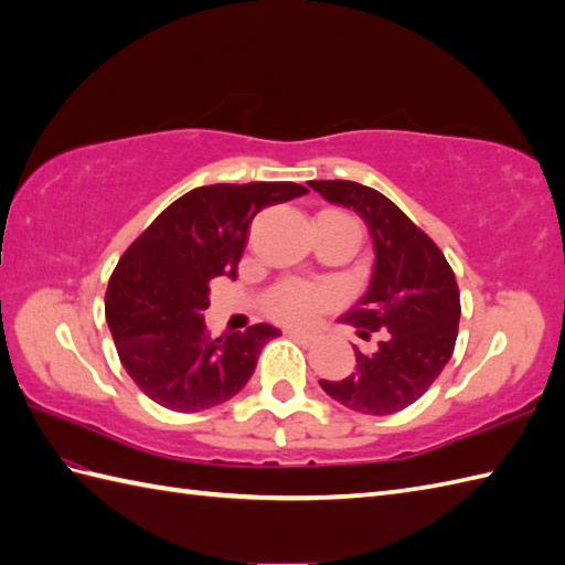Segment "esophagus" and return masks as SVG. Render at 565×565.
<instances>
[{
  "label": "esophagus",
  "instance_id": "esophagus-1",
  "mask_svg": "<svg viewBox=\"0 0 565 565\" xmlns=\"http://www.w3.org/2000/svg\"><path fill=\"white\" fill-rule=\"evenodd\" d=\"M286 338L298 340V342H303V344H313V342H318V332L303 330V328H286Z\"/></svg>",
  "mask_w": 565,
  "mask_h": 565
}]
</instances>
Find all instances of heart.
Listing matches in <instances>:
<instances>
[{
	"instance_id": "1",
	"label": "heart",
	"mask_w": 565,
	"mask_h": 565,
	"mask_svg": "<svg viewBox=\"0 0 565 565\" xmlns=\"http://www.w3.org/2000/svg\"><path fill=\"white\" fill-rule=\"evenodd\" d=\"M328 303V294L316 286L284 284L269 298V313L286 322H303L313 318Z\"/></svg>"
}]
</instances>
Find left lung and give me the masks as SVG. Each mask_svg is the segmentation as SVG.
<instances>
[{
    "label": "left lung",
    "mask_w": 565,
    "mask_h": 565,
    "mask_svg": "<svg viewBox=\"0 0 565 565\" xmlns=\"http://www.w3.org/2000/svg\"><path fill=\"white\" fill-rule=\"evenodd\" d=\"M308 186L334 206L352 209L374 245L366 291L340 320L362 340L376 332L379 347L369 354L354 347L352 374L320 386L350 411L393 415L413 405L451 359L459 286L441 249L381 191L344 179Z\"/></svg>",
    "instance_id": "8db88e82"
}]
</instances>
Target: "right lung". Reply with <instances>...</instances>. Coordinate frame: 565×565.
Here are the masks:
<instances>
[{"instance_id": "right-lung-1", "label": "right lung", "mask_w": 565, "mask_h": 565, "mask_svg": "<svg viewBox=\"0 0 565 565\" xmlns=\"http://www.w3.org/2000/svg\"><path fill=\"white\" fill-rule=\"evenodd\" d=\"M294 182L196 186L170 203L126 255L106 289V320L138 388L162 407L201 413L231 401L255 374L267 322L209 338V281L235 279L252 218L306 194Z\"/></svg>"}]
</instances>
